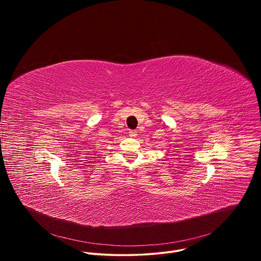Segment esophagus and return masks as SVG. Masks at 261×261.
I'll return each instance as SVG.
<instances>
[{
	"label": "esophagus",
	"instance_id": "esophagus-1",
	"mask_svg": "<svg viewBox=\"0 0 261 261\" xmlns=\"http://www.w3.org/2000/svg\"><path fill=\"white\" fill-rule=\"evenodd\" d=\"M129 136L132 137V138L136 137V136H137V131H135V130H130V131H129Z\"/></svg>",
	"mask_w": 261,
	"mask_h": 261
}]
</instances>
